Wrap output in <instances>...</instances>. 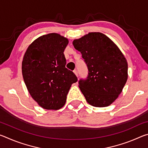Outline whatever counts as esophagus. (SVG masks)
I'll list each match as a JSON object with an SVG mask.
<instances>
[{
  "mask_svg": "<svg viewBox=\"0 0 148 148\" xmlns=\"http://www.w3.org/2000/svg\"><path fill=\"white\" fill-rule=\"evenodd\" d=\"M74 72V74L76 75V76L77 77V71L76 70H74V71H73Z\"/></svg>",
  "mask_w": 148,
  "mask_h": 148,
  "instance_id": "obj_1",
  "label": "esophagus"
}]
</instances>
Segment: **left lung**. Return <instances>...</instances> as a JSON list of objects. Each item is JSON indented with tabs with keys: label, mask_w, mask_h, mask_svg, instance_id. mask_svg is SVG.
<instances>
[{
	"label": "left lung",
	"mask_w": 148,
	"mask_h": 148,
	"mask_svg": "<svg viewBox=\"0 0 148 148\" xmlns=\"http://www.w3.org/2000/svg\"><path fill=\"white\" fill-rule=\"evenodd\" d=\"M88 68L79 87L87 102L95 107L109 106L117 99L128 78V64L117 45L101 32H89L74 40Z\"/></svg>",
	"instance_id": "1"
}]
</instances>
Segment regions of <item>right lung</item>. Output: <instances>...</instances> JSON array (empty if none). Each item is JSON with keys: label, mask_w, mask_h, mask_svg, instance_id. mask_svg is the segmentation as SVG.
Wrapping results in <instances>:
<instances>
[{"label": "right lung", "mask_w": 148, "mask_h": 148, "mask_svg": "<svg viewBox=\"0 0 148 148\" xmlns=\"http://www.w3.org/2000/svg\"><path fill=\"white\" fill-rule=\"evenodd\" d=\"M69 40L57 33L38 37L29 45L22 61V74L30 95L40 106L57 110L77 78L65 67L63 53Z\"/></svg>", "instance_id": "add662e5"}]
</instances>
